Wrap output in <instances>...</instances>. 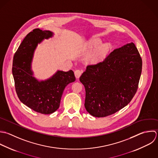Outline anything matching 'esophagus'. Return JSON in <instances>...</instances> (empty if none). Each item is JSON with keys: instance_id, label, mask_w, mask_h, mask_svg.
<instances>
[{"instance_id": "34e87169", "label": "esophagus", "mask_w": 158, "mask_h": 158, "mask_svg": "<svg viewBox=\"0 0 158 158\" xmlns=\"http://www.w3.org/2000/svg\"><path fill=\"white\" fill-rule=\"evenodd\" d=\"M82 73V71L81 70H80V69H76V70L74 71V74H75V76H76V77L77 79H78V78L80 77V76H81Z\"/></svg>"}]
</instances>
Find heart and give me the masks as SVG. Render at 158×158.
Returning a JSON list of instances; mask_svg holds the SVG:
<instances>
[{
    "mask_svg": "<svg viewBox=\"0 0 158 158\" xmlns=\"http://www.w3.org/2000/svg\"><path fill=\"white\" fill-rule=\"evenodd\" d=\"M87 48L88 51L92 52L87 57V62L90 64H97L106 58L111 49V45L109 43L102 44V40L95 37L88 41Z\"/></svg>",
    "mask_w": 158,
    "mask_h": 158,
    "instance_id": "1",
    "label": "heart"
}]
</instances>
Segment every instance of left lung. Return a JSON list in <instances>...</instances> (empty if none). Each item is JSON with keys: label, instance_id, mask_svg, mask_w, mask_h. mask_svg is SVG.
<instances>
[{"label": "left lung", "instance_id": "8db88e82", "mask_svg": "<svg viewBox=\"0 0 158 158\" xmlns=\"http://www.w3.org/2000/svg\"><path fill=\"white\" fill-rule=\"evenodd\" d=\"M142 69V60L133 42L114 50L103 62L87 66L79 79L85 89L87 111L103 118L127 106L137 90Z\"/></svg>", "mask_w": 158, "mask_h": 158}]
</instances>
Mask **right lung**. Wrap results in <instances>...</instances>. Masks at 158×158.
<instances>
[{"label": "right lung", "mask_w": 158, "mask_h": 158, "mask_svg": "<svg viewBox=\"0 0 158 158\" xmlns=\"http://www.w3.org/2000/svg\"><path fill=\"white\" fill-rule=\"evenodd\" d=\"M50 31L32 30L24 39L14 55L12 74L19 100L34 111L48 114L56 111L66 86L76 80L74 72L58 70L46 80L34 76L32 61L38 44L53 36Z\"/></svg>", "instance_id": "add662e5"}]
</instances>
